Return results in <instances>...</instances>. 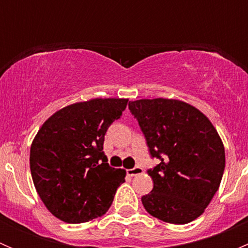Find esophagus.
<instances>
[{
    "label": "esophagus",
    "mask_w": 248,
    "mask_h": 248,
    "mask_svg": "<svg viewBox=\"0 0 248 248\" xmlns=\"http://www.w3.org/2000/svg\"><path fill=\"white\" fill-rule=\"evenodd\" d=\"M142 172H144V169H142L141 167H134V168L127 170V175H128V176H136V175H140L142 174Z\"/></svg>",
    "instance_id": "1"
}]
</instances>
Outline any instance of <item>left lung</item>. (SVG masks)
I'll return each mask as SVG.
<instances>
[{
  "label": "left lung",
  "instance_id": "obj_1",
  "mask_svg": "<svg viewBox=\"0 0 248 248\" xmlns=\"http://www.w3.org/2000/svg\"><path fill=\"white\" fill-rule=\"evenodd\" d=\"M152 158L154 188L141 197L151 216L186 224L204 212L218 189L226 167L224 146L210 120L176 99L129 102Z\"/></svg>",
  "mask_w": 248,
  "mask_h": 248
}]
</instances>
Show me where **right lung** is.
Listing matches in <instances>:
<instances>
[{
	"label": "right lung",
	"instance_id": "obj_1",
	"mask_svg": "<svg viewBox=\"0 0 248 248\" xmlns=\"http://www.w3.org/2000/svg\"><path fill=\"white\" fill-rule=\"evenodd\" d=\"M128 99L96 98L72 104L50 116L30 151L37 193L66 223H84L109 210L126 171L111 168L104 136L121 117Z\"/></svg>",
	"mask_w": 248,
	"mask_h": 248
}]
</instances>
